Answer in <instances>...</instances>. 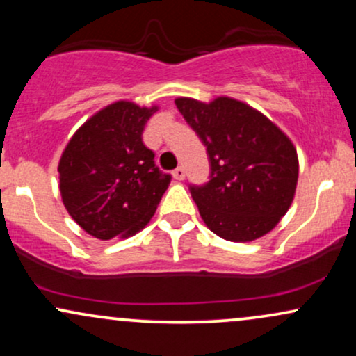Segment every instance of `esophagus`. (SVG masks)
Listing matches in <instances>:
<instances>
[{"instance_id": "esophagus-1", "label": "esophagus", "mask_w": 356, "mask_h": 356, "mask_svg": "<svg viewBox=\"0 0 356 356\" xmlns=\"http://www.w3.org/2000/svg\"><path fill=\"white\" fill-rule=\"evenodd\" d=\"M174 179H177V181H184V177H186V170H184V167H177V169L172 172Z\"/></svg>"}]
</instances>
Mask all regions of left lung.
Returning <instances> with one entry per match:
<instances>
[{
    "mask_svg": "<svg viewBox=\"0 0 356 356\" xmlns=\"http://www.w3.org/2000/svg\"><path fill=\"white\" fill-rule=\"evenodd\" d=\"M211 161V181L191 187L199 214L219 238L249 243L277 226L295 199L296 147L275 122L244 102L175 99Z\"/></svg>",
    "mask_w": 356,
    "mask_h": 356,
    "instance_id": "1",
    "label": "left lung"
}]
</instances>
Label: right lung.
Returning <instances> with one entry per match:
<instances>
[{"instance_id": "1", "label": "right lung", "mask_w": 356, "mask_h": 356, "mask_svg": "<svg viewBox=\"0 0 356 356\" xmlns=\"http://www.w3.org/2000/svg\"><path fill=\"white\" fill-rule=\"evenodd\" d=\"M157 105L117 100L73 134L58 162L65 209L93 238H129L152 219L170 175L155 167L142 132Z\"/></svg>"}]
</instances>
